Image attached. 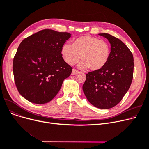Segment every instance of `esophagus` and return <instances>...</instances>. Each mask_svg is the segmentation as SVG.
<instances>
[{"instance_id":"34e87169","label":"esophagus","mask_w":149,"mask_h":149,"mask_svg":"<svg viewBox=\"0 0 149 149\" xmlns=\"http://www.w3.org/2000/svg\"><path fill=\"white\" fill-rule=\"evenodd\" d=\"M79 71H78L77 70H76V69H73L72 70V73H71V75H76V74H79Z\"/></svg>"}]
</instances>
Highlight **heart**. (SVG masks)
Returning <instances> with one entry per match:
<instances>
[{"mask_svg": "<svg viewBox=\"0 0 149 149\" xmlns=\"http://www.w3.org/2000/svg\"><path fill=\"white\" fill-rule=\"evenodd\" d=\"M61 54L69 65L76 64L81 58L80 68L98 71L107 65L111 48L106 41L85 35L75 38L72 45L65 43L61 47Z\"/></svg>", "mask_w": 149, "mask_h": 149, "instance_id": "b5f03b06", "label": "heart"}]
</instances>
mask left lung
Returning a JSON list of instances; mask_svg holds the SVG:
<instances>
[{
	"label": "left lung",
	"instance_id": "obj_1",
	"mask_svg": "<svg viewBox=\"0 0 149 149\" xmlns=\"http://www.w3.org/2000/svg\"><path fill=\"white\" fill-rule=\"evenodd\" d=\"M98 34L111 43L110 57L104 68L86 74L83 91L91 104L107 109L118 104L128 91L134 74V57L118 38L107 33Z\"/></svg>",
	"mask_w": 149,
	"mask_h": 149
}]
</instances>
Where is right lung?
Wrapping results in <instances>:
<instances>
[{"label": "right lung", "instance_id": "1", "mask_svg": "<svg viewBox=\"0 0 149 149\" xmlns=\"http://www.w3.org/2000/svg\"><path fill=\"white\" fill-rule=\"evenodd\" d=\"M71 36L68 33L43 29L25 38L14 60V81L20 94L30 102L45 104L59 92L72 72L61 54L62 46Z\"/></svg>", "mask_w": 149, "mask_h": 149}]
</instances>
